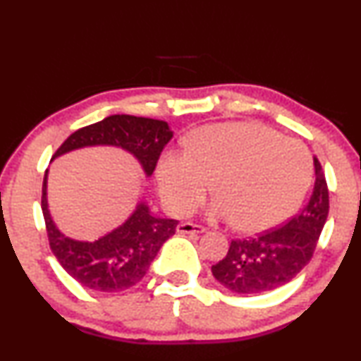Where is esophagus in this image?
Returning <instances> with one entry per match:
<instances>
[{
    "instance_id": "1",
    "label": "esophagus",
    "mask_w": 361,
    "mask_h": 361,
    "mask_svg": "<svg viewBox=\"0 0 361 361\" xmlns=\"http://www.w3.org/2000/svg\"><path fill=\"white\" fill-rule=\"evenodd\" d=\"M176 232L178 233H203L205 232V227H202V225H197V224H192V222H185V224L178 225Z\"/></svg>"
}]
</instances>
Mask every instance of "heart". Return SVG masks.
Wrapping results in <instances>:
<instances>
[{"mask_svg":"<svg viewBox=\"0 0 361 361\" xmlns=\"http://www.w3.org/2000/svg\"><path fill=\"white\" fill-rule=\"evenodd\" d=\"M158 188L171 214L186 215L212 190L215 220H235L247 233L284 224L301 207L312 180L307 147L257 123L200 128L185 151H168L156 168Z\"/></svg>","mask_w":361,"mask_h":361,"instance_id":"obj_1","label":"heart"}]
</instances>
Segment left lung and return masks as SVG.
<instances>
[{
  "label": "left lung",
  "instance_id": "1",
  "mask_svg": "<svg viewBox=\"0 0 361 361\" xmlns=\"http://www.w3.org/2000/svg\"><path fill=\"white\" fill-rule=\"evenodd\" d=\"M314 188L301 214L254 238L232 240L227 255L212 266L224 288L237 294H260L293 281L307 266L329 212L328 185L314 158Z\"/></svg>",
  "mask_w": 361,
  "mask_h": 361
}]
</instances>
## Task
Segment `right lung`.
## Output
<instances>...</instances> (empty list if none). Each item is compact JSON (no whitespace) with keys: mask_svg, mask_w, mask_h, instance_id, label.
Segmentation results:
<instances>
[{"mask_svg":"<svg viewBox=\"0 0 361 361\" xmlns=\"http://www.w3.org/2000/svg\"><path fill=\"white\" fill-rule=\"evenodd\" d=\"M173 137L168 123L128 114L109 116L85 126L63 141L51 158L80 147L114 146L137 159L146 176L153 175L163 147ZM47 169L42 188V212L50 249L68 276L87 289L121 293L133 288L153 262L164 242L175 233L178 220L159 219L151 214L146 202H139L124 224L94 242L75 240L56 227L47 200Z\"/></svg>","mask_w":361,"mask_h":361,"instance_id":"obj_1","label":"right lung"}]
</instances>
